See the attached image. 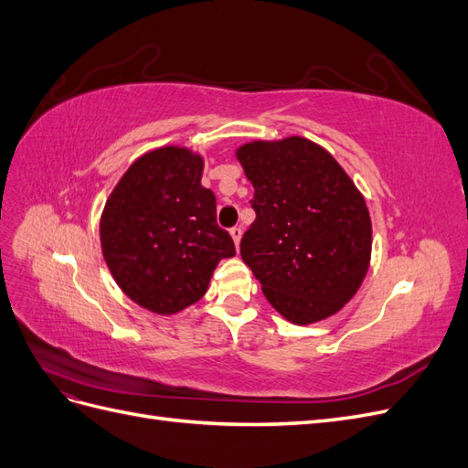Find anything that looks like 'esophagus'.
I'll return each instance as SVG.
<instances>
[{
  "label": "esophagus",
  "instance_id": "esophagus-1",
  "mask_svg": "<svg viewBox=\"0 0 468 468\" xmlns=\"http://www.w3.org/2000/svg\"><path fill=\"white\" fill-rule=\"evenodd\" d=\"M230 236L234 239V246L239 248V239H242V229H239V226H236V229L230 230Z\"/></svg>",
  "mask_w": 468,
  "mask_h": 468
}]
</instances>
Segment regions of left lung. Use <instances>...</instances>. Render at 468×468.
Listing matches in <instances>:
<instances>
[{
	"label": "left lung",
	"instance_id": "left-lung-1",
	"mask_svg": "<svg viewBox=\"0 0 468 468\" xmlns=\"http://www.w3.org/2000/svg\"><path fill=\"white\" fill-rule=\"evenodd\" d=\"M234 155L256 191L239 256L265 299L296 325L337 314L369 271L365 197L328 150L303 136L251 140Z\"/></svg>",
	"mask_w": 468,
	"mask_h": 468
}]
</instances>
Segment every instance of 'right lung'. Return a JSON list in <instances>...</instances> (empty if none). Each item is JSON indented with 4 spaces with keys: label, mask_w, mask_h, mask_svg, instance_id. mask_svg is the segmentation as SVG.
I'll return each mask as SVG.
<instances>
[{
    "label": "right lung",
    "mask_w": 468,
    "mask_h": 468,
    "mask_svg": "<svg viewBox=\"0 0 468 468\" xmlns=\"http://www.w3.org/2000/svg\"><path fill=\"white\" fill-rule=\"evenodd\" d=\"M205 158L186 146L140 155L111 191L99 220L112 279L133 303L172 316L201 301L230 234L217 224L215 193L201 186Z\"/></svg>",
    "instance_id": "obj_1"
}]
</instances>
